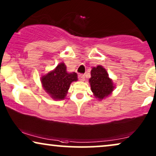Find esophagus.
<instances>
[{"instance_id": "obj_1", "label": "esophagus", "mask_w": 156, "mask_h": 156, "mask_svg": "<svg viewBox=\"0 0 156 156\" xmlns=\"http://www.w3.org/2000/svg\"><path fill=\"white\" fill-rule=\"evenodd\" d=\"M84 74H79V76H78V78H79V80H80V81H82V82H84Z\"/></svg>"}]
</instances>
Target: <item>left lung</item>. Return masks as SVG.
<instances>
[{
	"instance_id": "left-lung-1",
	"label": "left lung",
	"mask_w": 156,
	"mask_h": 156,
	"mask_svg": "<svg viewBox=\"0 0 156 156\" xmlns=\"http://www.w3.org/2000/svg\"><path fill=\"white\" fill-rule=\"evenodd\" d=\"M89 82L94 96L100 101L112 94L115 88L113 80L108 76L105 68L101 65L92 67Z\"/></svg>"
}]
</instances>
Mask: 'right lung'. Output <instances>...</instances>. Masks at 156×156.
Masks as SVG:
<instances>
[{"mask_svg": "<svg viewBox=\"0 0 156 156\" xmlns=\"http://www.w3.org/2000/svg\"><path fill=\"white\" fill-rule=\"evenodd\" d=\"M78 80L75 72H68L64 62L59 63L53 70L40 78L44 90L55 100L65 99L72 82Z\"/></svg>", "mask_w": 156, "mask_h": 156, "instance_id": "1", "label": "right lung"}]
</instances>
